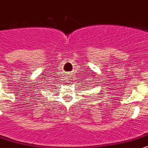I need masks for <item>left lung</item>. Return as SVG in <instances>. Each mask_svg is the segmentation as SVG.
Returning a JSON list of instances; mask_svg holds the SVG:
<instances>
[{"label": "left lung", "mask_w": 148, "mask_h": 148, "mask_svg": "<svg viewBox=\"0 0 148 148\" xmlns=\"http://www.w3.org/2000/svg\"><path fill=\"white\" fill-rule=\"evenodd\" d=\"M90 87H91V86H90Z\"/></svg>", "instance_id": "8db88e82"}]
</instances>
